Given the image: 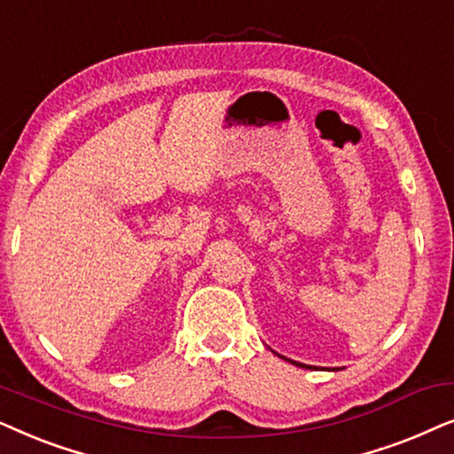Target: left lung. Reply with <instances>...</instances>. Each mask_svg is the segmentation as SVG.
I'll return each mask as SVG.
<instances>
[{
    "instance_id": "left-lung-1",
    "label": "left lung",
    "mask_w": 454,
    "mask_h": 454,
    "mask_svg": "<svg viewBox=\"0 0 454 454\" xmlns=\"http://www.w3.org/2000/svg\"><path fill=\"white\" fill-rule=\"evenodd\" d=\"M290 364H294V365H299V367H307V365H303V364H297V361H290Z\"/></svg>"
}]
</instances>
